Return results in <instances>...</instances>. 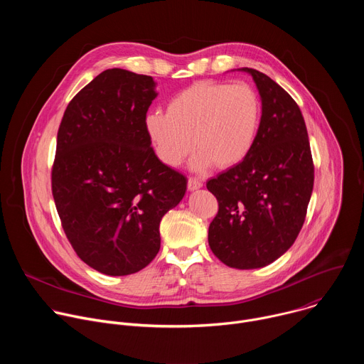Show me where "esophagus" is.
<instances>
[{
    "label": "esophagus",
    "mask_w": 364,
    "mask_h": 364,
    "mask_svg": "<svg viewBox=\"0 0 364 364\" xmlns=\"http://www.w3.org/2000/svg\"><path fill=\"white\" fill-rule=\"evenodd\" d=\"M203 187V181L200 178H196V177H190L188 178V190H197V188H201Z\"/></svg>",
    "instance_id": "esophagus-1"
}]
</instances>
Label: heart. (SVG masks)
I'll return each mask as SVG.
<instances>
[{
    "label": "heart",
    "mask_w": 364,
    "mask_h": 364,
    "mask_svg": "<svg viewBox=\"0 0 364 364\" xmlns=\"http://www.w3.org/2000/svg\"><path fill=\"white\" fill-rule=\"evenodd\" d=\"M261 117L262 102L250 85L203 80L171 97L167 114L146 115L145 128L159 159L170 167L180 166L196 146V168L212 163L230 168L247 157Z\"/></svg>",
    "instance_id": "1"
}]
</instances>
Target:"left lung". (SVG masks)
Returning a JSON list of instances; mask_svg holds the SVG:
<instances>
[{"instance_id":"1","label":"left lung","mask_w":364,"mask_h":364,"mask_svg":"<svg viewBox=\"0 0 364 364\" xmlns=\"http://www.w3.org/2000/svg\"><path fill=\"white\" fill-rule=\"evenodd\" d=\"M247 72L262 99V117L247 157L207 181L219 203L209 245L236 269L262 268L295 242L314 187V163L296 102L269 76Z\"/></svg>"}]
</instances>
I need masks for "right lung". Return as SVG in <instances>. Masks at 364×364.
Masks as SVG:
<instances>
[{
    "label": "right lung",
    "instance_id": "right-lung-1",
    "mask_svg": "<svg viewBox=\"0 0 364 364\" xmlns=\"http://www.w3.org/2000/svg\"><path fill=\"white\" fill-rule=\"evenodd\" d=\"M155 97L151 76L108 69L69 102L59 127L56 209L77 256L105 275L135 274L157 256L160 222L187 188L151 146L145 118Z\"/></svg>",
    "mask_w": 364,
    "mask_h": 364
}]
</instances>
